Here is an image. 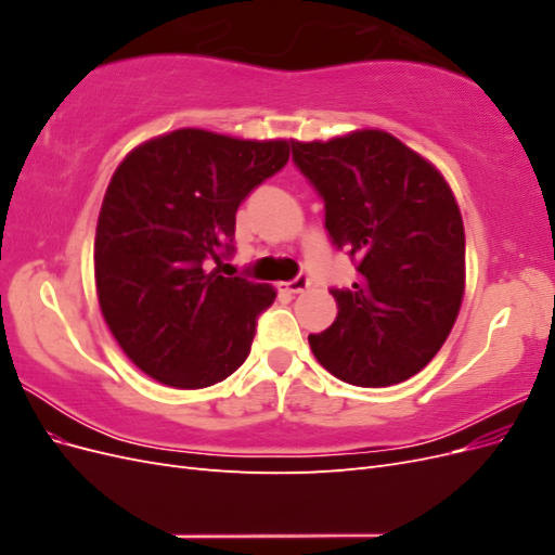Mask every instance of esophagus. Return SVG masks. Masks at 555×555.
I'll list each match as a JSON object with an SVG mask.
<instances>
[{
	"instance_id": "1",
	"label": "esophagus",
	"mask_w": 555,
	"mask_h": 555,
	"mask_svg": "<svg viewBox=\"0 0 555 555\" xmlns=\"http://www.w3.org/2000/svg\"><path fill=\"white\" fill-rule=\"evenodd\" d=\"M280 287H282L284 292H289V294H304V292L310 289V280H308L306 275H298V278L292 280V282H282Z\"/></svg>"
}]
</instances>
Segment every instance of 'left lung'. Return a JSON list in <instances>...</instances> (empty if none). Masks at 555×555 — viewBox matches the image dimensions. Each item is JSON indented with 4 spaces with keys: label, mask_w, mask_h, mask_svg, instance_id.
<instances>
[{
    "label": "left lung",
    "mask_w": 555,
    "mask_h": 555,
    "mask_svg": "<svg viewBox=\"0 0 555 555\" xmlns=\"http://www.w3.org/2000/svg\"><path fill=\"white\" fill-rule=\"evenodd\" d=\"M292 155L324 198L331 243L359 271L349 289H331L338 317L308 335L314 359L359 386L410 379L444 345L465 292V231L451 188L379 129L292 141Z\"/></svg>",
    "instance_id": "left-lung-1"
}]
</instances>
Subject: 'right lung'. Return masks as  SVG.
Wrapping results in <instances>:
<instances>
[{"label":"right lung","mask_w":555,"mask_h":555,"mask_svg":"<svg viewBox=\"0 0 555 555\" xmlns=\"http://www.w3.org/2000/svg\"><path fill=\"white\" fill-rule=\"evenodd\" d=\"M287 159V141L176 129L115 169L96 222V296L113 338L145 375L204 389L247 359L275 289L224 278L220 266L236 249L238 206Z\"/></svg>","instance_id":"obj_1"}]
</instances>
